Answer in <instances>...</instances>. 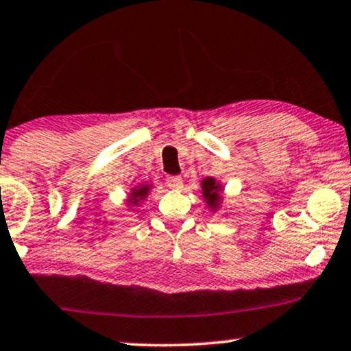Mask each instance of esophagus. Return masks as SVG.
<instances>
[{
    "label": "esophagus",
    "mask_w": 351,
    "mask_h": 351,
    "mask_svg": "<svg viewBox=\"0 0 351 351\" xmlns=\"http://www.w3.org/2000/svg\"><path fill=\"white\" fill-rule=\"evenodd\" d=\"M165 184L169 186L170 189H175V191H176V189L182 187V178L178 176V175H170V176H167Z\"/></svg>",
    "instance_id": "34e87169"
}]
</instances>
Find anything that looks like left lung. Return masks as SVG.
Wrapping results in <instances>:
<instances>
[{
    "instance_id": "1",
    "label": "left lung",
    "mask_w": 351,
    "mask_h": 351,
    "mask_svg": "<svg viewBox=\"0 0 351 351\" xmlns=\"http://www.w3.org/2000/svg\"><path fill=\"white\" fill-rule=\"evenodd\" d=\"M203 193H204V198H208L209 206H217L220 193H219V184L214 181V178H206L203 181Z\"/></svg>"
}]
</instances>
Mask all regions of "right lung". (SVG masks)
<instances>
[{
    "label": "right lung",
    "mask_w": 351,
    "mask_h": 351,
    "mask_svg": "<svg viewBox=\"0 0 351 351\" xmlns=\"http://www.w3.org/2000/svg\"><path fill=\"white\" fill-rule=\"evenodd\" d=\"M148 193V186H143V187H141V189H137V191H134L131 193V199L130 202H132V203H137L138 202V198H142V197H145Z\"/></svg>",
    "instance_id": "1"
}]
</instances>
